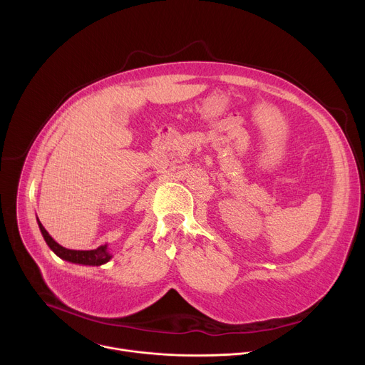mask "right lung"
Masks as SVG:
<instances>
[{
  "mask_svg": "<svg viewBox=\"0 0 365 365\" xmlns=\"http://www.w3.org/2000/svg\"><path fill=\"white\" fill-rule=\"evenodd\" d=\"M37 224H38L40 232H41L46 244L48 245V248L53 251L58 257H61L62 259H66V262H69V263L82 264V266H102V264L108 263L113 258L108 244L99 245L95 250H69V248L62 247L59 242H56L53 238L50 237V234L44 230V227L41 225L38 218H37Z\"/></svg>",
  "mask_w": 365,
  "mask_h": 365,
  "instance_id": "1",
  "label": "right lung"
}]
</instances>
